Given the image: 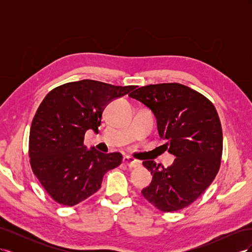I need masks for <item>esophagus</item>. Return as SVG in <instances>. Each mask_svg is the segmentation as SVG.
<instances>
[{"instance_id": "esophagus-1", "label": "esophagus", "mask_w": 252, "mask_h": 252, "mask_svg": "<svg viewBox=\"0 0 252 252\" xmlns=\"http://www.w3.org/2000/svg\"><path fill=\"white\" fill-rule=\"evenodd\" d=\"M123 162L125 165H127L128 167H130V168H135V167H139L141 165V162L138 161V159H135L129 156H125L123 158Z\"/></svg>"}]
</instances>
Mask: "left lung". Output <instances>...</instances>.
Masks as SVG:
<instances>
[{"mask_svg":"<svg viewBox=\"0 0 252 252\" xmlns=\"http://www.w3.org/2000/svg\"><path fill=\"white\" fill-rule=\"evenodd\" d=\"M129 96L154 112L165 150L175 157L164 168L155 161L143 165L152 181L143 196L164 212L193 203L215 180L223 151V132L213 104L197 91L179 83L135 89Z\"/></svg>","mask_w":252,"mask_h":252,"instance_id":"8db88e82","label":"left lung"}]
</instances>
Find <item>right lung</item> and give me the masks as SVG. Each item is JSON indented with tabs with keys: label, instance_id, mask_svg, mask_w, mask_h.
I'll return each instance as SVG.
<instances>
[{
	"label": "right lung",
	"instance_id": "add662e5",
	"mask_svg": "<svg viewBox=\"0 0 252 252\" xmlns=\"http://www.w3.org/2000/svg\"><path fill=\"white\" fill-rule=\"evenodd\" d=\"M136 86H113L94 80L66 83L45 96L29 134L30 165L47 193L74 206L101 188L104 174L122 162L120 152L103 154L84 145L89 129L98 131L111 101Z\"/></svg>",
	"mask_w": 252,
	"mask_h": 252
}]
</instances>
